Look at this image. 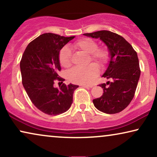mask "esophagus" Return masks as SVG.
<instances>
[{
    "label": "esophagus",
    "instance_id": "obj_1",
    "mask_svg": "<svg viewBox=\"0 0 157 157\" xmlns=\"http://www.w3.org/2000/svg\"><path fill=\"white\" fill-rule=\"evenodd\" d=\"M81 86L83 88H92L94 86L93 84H90V85H81Z\"/></svg>",
    "mask_w": 157,
    "mask_h": 157
}]
</instances>
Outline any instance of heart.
<instances>
[{"mask_svg": "<svg viewBox=\"0 0 157 157\" xmlns=\"http://www.w3.org/2000/svg\"><path fill=\"white\" fill-rule=\"evenodd\" d=\"M73 46L76 49L89 54V61H93L99 67H103L109 61V52L104 48H97L98 45L89 38H81L75 42ZM59 59L60 64L64 68L71 64V52L68 47L60 51ZM98 70L94 64L85 68H74L68 73V78L71 82L78 84H88L97 76Z\"/></svg>", "mask_w": 157, "mask_h": 157, "instance_id": "heart-1", "label": "heart"}]
</instances>
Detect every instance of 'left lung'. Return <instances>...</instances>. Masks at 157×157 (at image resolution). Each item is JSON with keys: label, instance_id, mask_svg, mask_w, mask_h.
I'll use <instances>...</instances> for the list:
<instances>
[{"label": "left lung", "instance_id": "8db88e82", "mask_svg": "<svg viewBox=\"0 0 157 157\" xmlns=\"http://www.w3.org/2000/svg\"><path fill=\"white\" fill-rule=\"evenodd\" d=\"M83 36L99 38L107 46L109 55L108 67L102 77L110 79L100 84L104 90L101 97L93 100L98 111L108 114L121 112L134 98L140 77L137 53L122 36L109 31H99Z\"/></svg>", "mask_w": 157, "mask_h": 157}]
</instances>
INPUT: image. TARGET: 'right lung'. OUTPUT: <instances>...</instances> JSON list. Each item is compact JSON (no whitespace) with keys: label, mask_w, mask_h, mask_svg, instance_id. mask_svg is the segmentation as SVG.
I'll use <instances>...</instances> for the list:
<instances>
[{"label":"right lung","mask_w":157,"mask_h":157,"mask_svg":"<svg viewBox=\"0 0 157 157\" xmlns=\"http://www.w3.org/2000/svg\"><path fill=\"white\" fill-rule=\"evenodd\" d=\"M75 36L64 37L46 33L28 45L20 63L22 83L32 103L46 114L57 116L67 111L73 103V94L78 86L63 83L54 87L56 79L62 81L59 59L62 48Z\"/></svg>","instance_id":"add662e5"}]
</instances>
